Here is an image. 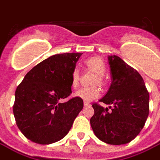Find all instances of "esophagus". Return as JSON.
Listing matches in <instances>:
<instances>
[{
	"instance_id": "34e87169",
	"label": "esophagus",
	"mask_w": 160,
	"mask_h": 160,
	"mask_svg": "<svg viewBox=\"0 0 160 160\" xmlns=\"http://www.w3.org/2000/svg\"><path fill=\"white\" fill-rule=\"evenodd\" d=\"M84 106L85 107L90 106V104L89 102H86V101H85V102H84Z\"/></svg>"
}]
</instances>
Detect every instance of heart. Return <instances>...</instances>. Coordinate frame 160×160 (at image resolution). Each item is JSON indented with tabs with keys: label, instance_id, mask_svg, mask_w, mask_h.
Here are the masks:
<instances>
[{
	"label": "heart",
	"instance_id": "1",
	"mask_svg": "<svg viewBox=\"0 0 160 160\" xmlns=\"http://www.w3.org/2000/svg\"><path fill=\"white\" fill-rule=\"evenodd\" d=\"M85 65L89 69L93 70L97 74V77L94 80V84H102L103 75L106 72V66L101 59L97 57H92L85 60ZM80 80V71L78 68H74L71 72V85L72 87H77ZM76 97L80 98L85 101H91L100 95V90L99 88L93 87H82L76 90L75 93Z\"/></svg>",
	"mask_w": 160,
	"mask_h": 160
}]
</instances>
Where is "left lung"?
<instances>
[{
	"instance_id": "obj_1",
	"label": "left lung",
	"mask_w": 160,
	"mask_h": 160,
	"mask_svg": "<svg viewBox=\"0 0 160 160\" xmlns=\"http://www.w3.org/2000/svg\"><path fill=\"white\" fill-rule=\"evenodd\" d=\"M111 85L100 102L94 104L90 125L95 136L106 144L120 145L133 140L143 129L149 115V95L139 72L117 55H108Z\"/></svg>"
}]
</instances>
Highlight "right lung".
I'll list each match as a JSON object with an SVG mask.
<instances>
[{
  "label": "right lung",
  "instance_id": "1",
  "mask_svg": "<svg viewBox=\"0 0 160 160\" xmlns=\"http://www.w3.org/2000/svg\"><path fill=\"white\" fill-rule=\"evenodd\" d=\"M81 53L57 54L33 67L16 88L13 113L19 129L31 141L50 144L63 139L84 103L71 91V72Z\"/></svg>",
  "mask_w": 160,
  "mask_h": 160
}]
</instances>
